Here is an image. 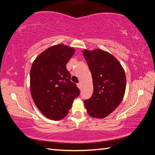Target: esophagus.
Instances as JSON below:
<instances>
[{"label":"esophagus","instance_id":"1","mask_svg":"<svg viewBox=\"0 0 155 155\" xmlns=\"http://www.w3.org/2000/svg\"><path fill=\"white\" fill-rule=\"evenodd\" d=\"M77 87L80 89V90L81 89V87H82V85H81V83H77Z\"/></svg>","mask_w":155,"mask_h":155}]
</instances>
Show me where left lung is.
Listing matches in <instances>:
<instances>
[{"label":"left lung","instance_id":"8db88e82","mask_svg":"<svg viewBox=\"0 0 155 155\" xmlns=\"http://www.w3.org/2000/svg\"><path fill=\"white\" fill-rule=\"evenodd\" d=\"M83 56L91 73L94 92L84 101L87 114L94 118H104L112 113L124 98L127 78L118 60L101 49H85Z\"/></svg>","mask_w":155,"mask_h":155}]
</instances>
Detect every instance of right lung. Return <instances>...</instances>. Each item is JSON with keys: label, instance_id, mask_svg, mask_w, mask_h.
<instances>
[{"label": "right lung", "instance_id": "add662e5", "mask_svg": "<svg viewBox=\"0 0 155 155\" xmlns=\"http://www.w3.org/2000/svg\"><path fill=\"white\" fill-rule=\"evenodd\" d=\"M74 52L72 47L57 44L39 54L31 66V96L41 114L51 120L64 118L80 94L66 69L67 63Z\"/></svg>", "mask_w": 155, "mask_h": 155}]
</instances>
